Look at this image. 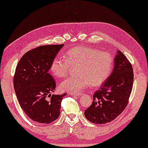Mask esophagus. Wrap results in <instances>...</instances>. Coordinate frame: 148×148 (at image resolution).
<instances>
[{
    "mask_svg": "<svg viewBox=\"0 0 148 148\" xmlns=\"http://www.w3.org/2000/svg\"><path fill=\"white\" fill-rule=\"evenodd\" d=\"M70 95H75V96H77V97H80V96L82 95V93H81V92H76V93L70 92Z\"/></svg>",
    "mask_w": 148,
    "mask_h": 148,
    "instance_id": "obj_1",
    "label": "esophagus"
}]
</instances>
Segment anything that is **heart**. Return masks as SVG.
<instances>
[{
  "mask_svg": "<svg viewBox=\"0 0 148 148\" xmlns=\"http://www.w3.org/2000/svg\"><path fill=\"white\" fill-rule=\"evenodd\" d=\"M76 68V75L68 77L60 84L62 90L79 92L88 87L99 86L105 82L113 68V58L109 53L87 47H76L66 51L64 56H57L51 64L53 76L64 78L71 67Z\"/></svg>",
  "mask_w": 148,
  "mask_h": 148,
  "instance_id": "b5f03b06",
  "label": "heart"
}]
</instances>
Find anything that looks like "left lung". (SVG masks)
Segmentation results:
<instances>
[{
	"label": "left lung",
	"instance_id": "8db88e82",
	"mask_svg": "<svg viewBox=\"0 0 148 148\" xmlns=\"http://www.w3.org/2000/svg\"><path fill=\"white\" fill-rule=\"evenodd\" d=\"M111 74L93 95L92 105L85 110V117L97 124H105L115 119L127 105L134 83L131 63L117 51Z\"/></svg>",
	"mask_w": 148,
	"mask_h": 148
}]
</instances>
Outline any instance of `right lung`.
I'll use <instances>...</instances> for the list:
<instances>
[{"label": "right lung", "instance_id": "obj_1", "mask_svg": "<svg viewBox=\"0 0 148 148\" xmlns=\"http://www.w3.org/2000/svg\"><path fill=\"white\" fill-rule=\"evenodd\" d=\"M64 44L37 47L25 53L18 62L13 78L18 103L31 119L50 123L59 117L61 102L66 93L51 95L56 82L48 71ZM47 97L51 99L48 101Z\"/></svg>", "mask_w": 148, "mask_h": 148}]
</instances>
